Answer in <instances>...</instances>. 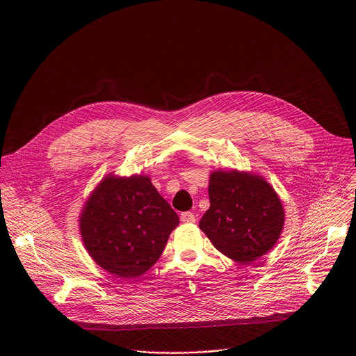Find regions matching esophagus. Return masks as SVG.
<instances>
[{
    "label": "esophagus",
    "mask_w": 356,
    "mask_h": 356,
    "mask_svg": "<svg viewBox=\"0 0 356 356\" xmlns=\"http://www.w3.org/2000/svg\"><path fill=\"white\" fill-rule=\"evenodd\" d=\"M180 220H181V222H194L195 221V216L191 211H186V213L180 214Z\"/></svg>",
    "instance_id": "1"
}]
</instances>
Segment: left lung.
Segmentation results:
<instances>
[{
    "label": "left lung",
    "mask_w": 356,
    "mask_h": 356,
    "mask_svg": "<svg viewBox=\"0 0 356 356\" xmlns=\"http://www.w3.org/2000/svg\"><path fill=\"white\" fill-rule=\"evenodd\" d=\"M210 209L200 229L229 259L250 264L280 238L284 210L273 187L261 176L217 170L210 176Z\"/></svg>",
    "instance_id": "obj_1"
}]
</instances>
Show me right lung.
<instances>
[{"label": "right lung", "mask_w": 356, "mask_h": 356, "mask_svg": "<svg viewBox=\"0 0 356 356\" xmlns=\"http://www.w3.org/2000/svg\"><path fill=\"white\" fill-rule=\"evenodd\" d=\"M83 243L92 261L121 279H135L161 258L179 217L147 176L108 175L80 214Z\"/></svg>", "instance_id": "obj_1"}]
</instances>
